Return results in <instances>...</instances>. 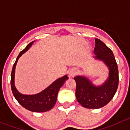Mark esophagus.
<instances>
[{
	"mask_svg": "<svg viewBox=\"0 0 130 130\" xmlns=\"http://www.w3.org/2000/svg\"><path fill=\"white\" fill-rule=\"evenodd\" d=\"M76 73L77 72H76V71L75 69H71L69 71V77H73V76H74L76 74Z\"/></svg>",
	"mask_w": 130,
	"mask_h": 130,
	"instance_id": "obj_1",
	"label": "esophagus"
}]
</instances>
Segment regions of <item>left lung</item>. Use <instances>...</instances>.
<instances>
[{
  "mask_svg": "<svg viewBox=\"0 0 130 130\" xmlns=\"http://www.w3.org/2000/svg\"><path fill=\"white\" fill-rule=\"evenodd\" d=\"M94 51L95 57L102 60L109 68L108 80L104 85L96 87L83 76L74 77L77 101L82 106L90 109H98L106 105L114 97L119 83L118 69L112 51L101 40L96 38Z\"/></svg>",
  "mask_w": 130,
  "mask_h": 130,
  "instance_id": "8db88e82",
  "label": "left lung"
}]
</instances>
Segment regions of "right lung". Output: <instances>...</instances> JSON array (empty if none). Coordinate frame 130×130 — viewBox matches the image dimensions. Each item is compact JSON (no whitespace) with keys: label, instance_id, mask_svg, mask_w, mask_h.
I'll return each instance as SVG.
<instances>
[{"label":"right lung","instance_id":"obj_1","mask_svg":"<svg viewBox=\"0 0 130 130\" xmlns=\"http://www.w3.org/2000/svg\"><path fill=\"white\" fill-rule=\"evenodd\" d=\"M33 42L34 41L30 42L24 50L21 51L17 56L12 69L10 85L13 95L19 103L24 108L33 112H45L51 109L55 105L59 90L69 77L66 75L61 78L57 79L48 88L37 94L24 95L19 93L14 85V75L16 64L19 58L29 49Z\"/></svg>","mask_w":130,"mask_h":130}]
</instances>
